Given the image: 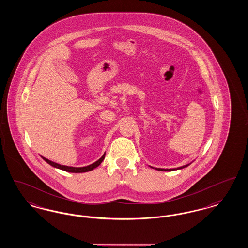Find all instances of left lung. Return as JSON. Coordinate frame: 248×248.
Segmentation results:
<instances>
[{
    "label": "left lung",
    "mask_w": 248,
    "mask_h": 248,
    "mask_svg": "<svg viewBox=\"0 0 248 248\" xmlns=\"http://www.w3.org/2000/svg\"><path fill=\"white\" fill-rule=\"evenodd\" d=\"M189 165H183V166H180V167H177V168H171V169H164V168H155L156 170H159V171H174V170H177V169H182L184 167H187Z\"/></svg>",
    "instance_id": "left-lung-1"
}]
</instances>
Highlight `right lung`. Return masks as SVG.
I'll use <instances>...</instances> for the list:
<instances>
[{
	"label": "right lung",
	"instance_id": "obj_1",
	"mask_svg": "<svg viewBox=\"0 0 248 248\" xmlns=\"http://www.w3.org/2000/svg\"><path fill=\"white\" fill-rule=\"evenodd\" d=\"M42 158H43L47 164H49V165H52V166H54V167H56V168L61 169V170H64V171H67V172H71V173H84V172H88V171L93 170L94 168L97 167L98 165H100V164L102 163V161L104 160V158H105V154H103V156H102L99 160H97L96 162H94V164L87 165V166H83V167H73V166L61 165H59V164H57V163H55V162H52V161L48 160V159L43 157V156H42Z\"/></svg>",
	"mask_w": 248,
	"mask_h": 248
}]
</instances>
